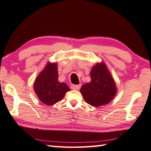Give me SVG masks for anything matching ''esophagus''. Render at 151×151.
Here are the masks:
<instances>
[{
    "label": "esophagus",
    "mask_w": 151,
    "mask_h": 151,
    "mask_svg": "<svg viewBox=\"0 0 151 151\" xmlns=\"http://www.w3.org/2000/svg\"><path fill=\"white\" fill-rule=\"evenodd\" d=\"M81 85H71V88L73 89V90H79L81 88Z\"/></svg>",
    "instance_id": "esophagus-1"
}]
</instances>
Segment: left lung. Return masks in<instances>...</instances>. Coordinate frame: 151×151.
Wrapping results in <instances>:
<instances>
[{"label": "left lung", "instance_id": "obj_1", "mask_svg": "<svg viewBox=\"0 0 151 151\" xmlns=\"http://www.w3.org/2000/svg\"><path fill=\"white\" fill-rule=\"evenodd\" d=\"M91 81L82 86L81 93L86 103L93 106L108 104L116 93V85L104 63L92 68Z\"/></svg>", "mask_w": 151, "mask_h": 151}]
</instances>
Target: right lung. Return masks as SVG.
I'll use <instances>...</instances> for the list:
<instances>
[{
  "label": "right lung",
  "instance_id": "right-lung-1",
  "mask_svg": "<svg viewBox=\"0 0 151 151\" xmlns=\"http://www.w3.org/2000/svg\"><path fill=\"white\" fill-rule=\"evenodd\" d=\"M34 90L43 103L52 105L62 100L70 88L58 81L57 64L49 63L36 79Z\"/></svg>",
  "mask_w": 151,
  "mask_h": 151
}]
</instances>
